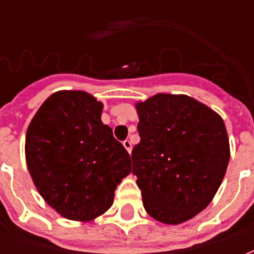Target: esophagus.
I'll return each mask as SVG.
<instances>
[{
  "mask_svg": "<svg viewBox=\"0 0 254 254\" xmlns=\"http://www.w3.org/2000/svg\"><path fill=\"white\" fill-rule=\"evenodd\" d=\"M123 145H124V147H125V149L127 150V153L130 154V153H131V142H130V141H129V139H125V141L123 142Z\"/></svg>",
  "mask_w": 254,
  "mask_h": 254,
  "instance_id": "obj_1",
  "label": "esophagus"
}]
</instances>
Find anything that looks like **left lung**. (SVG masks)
<instances>
[{
    "mask_svg": "<svg viewBox=\"0 0 254 254\" xmlns=\"http://www.w3.org/2000/svg\"><path fill=\"white\" fill-rule=\"evenodd\" d=\"M139 143L133 174L146 212L181 224L201 212L227 171L229 138L221 116L186 95L157 93L135 103Z\"/></svg>",
    "mask_w": 254,
    "mask_h": 254,
    "instance_id": "8db88e82",
    "label": "left lung"
}]
</instances>
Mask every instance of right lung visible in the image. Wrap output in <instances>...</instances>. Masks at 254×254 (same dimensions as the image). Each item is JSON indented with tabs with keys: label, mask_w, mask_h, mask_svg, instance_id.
<instances>
[{
	"label": "right lung",
	"mask_w": 254,
	"mask_h": 254,
	"mask_svg": "<svg viewBox=\"0 0 254 254\" xmlns=\"http://www.w3.org/2000/svg\"><path fill=\"white\" fill-rule=\"evenodd\" d=\"M104 104L84 91H58L31 120L26 165L38 192L68 220L107 212L131 171L130 155L101 121Z\"/></svg>",
	"instance_id": "right-lung-1"
}]
</instances>
